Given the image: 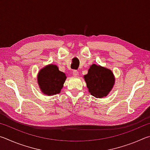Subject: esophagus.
Wrapping results in <instances>:
<instances>
[{
    "instance_id": "obj_1",
    "label": "esophagus",
    "mask_w": 150,
    "mask_h": 150,
    "mask_svg": "<svg viewBox=\"0 0 150 150\" xmlns=\"http://www.w3.org/2000/svg\"><path fill=\"white\" fill-rule=\"evenodd\" d=\"M73 75L75 76V77H77L79 75V72L77 70H73Z\"/></svg>"
}]
</instances>
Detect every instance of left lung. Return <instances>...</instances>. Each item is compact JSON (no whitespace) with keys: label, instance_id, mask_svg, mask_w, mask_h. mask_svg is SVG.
Returning <instances> with one entry per match:
<instances>
[{"label":"left lung","instance_id":"left-lung-1","mask_svg":"<svg viewBox=\"0 0 150 150\" xmlns=\"http://www.w3.org/2000/svg\"><path fill=\"white\" fill-rule=\"evenodd\" d=\"M84 78L91 95L96 98L106 96L115 83V77L110 70L95 64L91 66Z\"/></svg>","mask_w":150,"mask_h":150}]
</instances>
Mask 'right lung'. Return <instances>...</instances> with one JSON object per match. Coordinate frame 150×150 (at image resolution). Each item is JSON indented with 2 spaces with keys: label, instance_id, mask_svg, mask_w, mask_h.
Segmentation results:
<instances>
[{
  "label": "right lung",
  "instance_id": "add662e5",
  "mask_svg": "<svg viewBox=\"0 0 150 150\" xmlns=\"http://www.w3.org/2000/svg\"><path fill=\"white\" fill-rule=\"evenodd\" d=\"M66 79L64 73L58 69L55 65H49L40 70L38 82L42 92L47 95L59 93Z\"/></svg>",
  "mask_w": 150,
  "mask_h": 150
}]
</instances>
